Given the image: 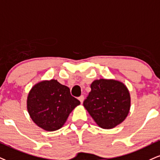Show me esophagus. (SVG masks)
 <instances>
[{
	"instance_id": "1",
	"label": "esophagus",
	"mask_w": 160,
	"mask_h": 160,
	"mask_svg": "<svg viewBox=\"0 0 160 160\" xmlns=\"http://www.w3.org/2000/svg\"><path fill=\"white\" fill-rule=\"evenodd\" d=\"M79 100H80V103H82V102H83V100H84V96L83 95H81V96H80V97H79Z\"/></svg>"
}]
</instances>
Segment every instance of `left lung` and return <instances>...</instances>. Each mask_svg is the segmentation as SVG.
Wrapping results in <instances>:
<instances>
[{
	"label": "left lung",
	"mask_w": 160,
	"mask_h": 160,
	"mask_svg": "<svg viewBox=\"0 0 160 160\" xmlns=\"http://www.w3.org/2000/svg\"><path fill=\"white\" fill-rule=\"evenodd\" d=\"M83 106L99 127L111 129L128 116L130 107V93L122 82L114 80H97L91 84V92L84 100Z\"/></svg>",
	"instance_id": "8db88e82"
}]
</instances>
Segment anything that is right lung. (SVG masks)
<instances>
[{
    "label": "right lung",
    "instance_id": "right-lung-1",
    "mask_svg": "<svg viewBox=\"0 0 160 160\" xmlns=\"http://www.w3.org/2000/svg\"><path fill=\"white\" fill-rule=\"evenodd\" d=\"M80 102L71 95L68 87L57 80L38 82L28 98V110L32 120L44 130H59Z\"/></svg>",
    "mask_w": 160,
    "mask_h": 160
}]
</instances>
